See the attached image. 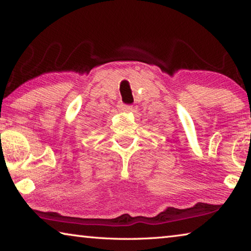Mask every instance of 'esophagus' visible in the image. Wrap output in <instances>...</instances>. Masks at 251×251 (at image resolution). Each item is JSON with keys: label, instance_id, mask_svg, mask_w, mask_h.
<instances>
[{"label": "esophagus", "instance_id": "34e87169", "mask_svg": "<svg viewBox=\"0 0 251 251\" xmlns=\"http://www.w3.org/2000/svg\"><path fill=\"white\" fill-rule=\"evenodd\" d=\"M118 107L122 110V112H125V113H129L131 110V106L129 105H126L124 103H120L118 104Z\"/></svg>", "mask_w": 251, "mask_h": 251}]
</instances>
